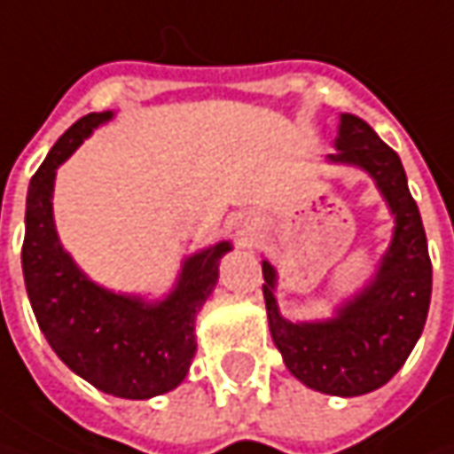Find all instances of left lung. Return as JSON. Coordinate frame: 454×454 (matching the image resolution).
I'll return each mask as SVG.
<instances>
[{
    "instance_id": "obj_1",
    "label": "left lung",
    "mask_w": 454,
    "mask_h": 454,
    "mask_svg": "<svg viewBox=\"0 0 454 454\" xmlns=\"http://www.w3.org/2000/svg\"><path fill=\"white\" fill-rule=\"evenodd\" d=\"M333 164L364 168L394 215V235L374 280L336 308L328 321L293 323L275 301L278 272L262 260L268 323L288 372L305 387L333 396H358L384 387L411 354L427 321L432 262L427 235L407 174L376 131L358 115L343 114Z\"/></svg>"
}]
</instances>
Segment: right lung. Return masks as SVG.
Instances as JSON below:
<instances>
[{
	"label": "right lung",
	"instance_id": "1",
	"mask_svg": "<svg viewBox=\"0 0 454 454\" xmlns=\"http://www.w3.org/2000/svg\"><path fill=\"white\" fill-rule=\"evenodd\" d=\"M114 114H88L50 149L29 182L22 272L29 303L52 351L88 384L121 399H151L176 389L197 354L194 321L217 286L219 257L232 250L217 242L186 257L164 301L146 303L96 286L62 250L52 219L58 166Z\"/></svg>",
	"mask_w": 454,
	"mask_h": 454
}]
</instances>
